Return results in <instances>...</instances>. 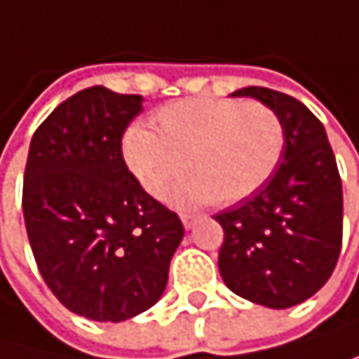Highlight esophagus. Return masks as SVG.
<instances>
[{
  "label": "esophagus",
  "mask_w": 359,
  "mask_h": 359,
  "mask_svg": "<svg viewBox=\"0 0 359 359\" xmlns=\"http://www.w3.org/2000/svg\"><path fill=\"white\" fill-rule=\"evenodd\" d=\"M181 221H183V225H185V229H194V225H196V217L194 215H181Z\"/></svg>",
  "instance_id": "34e87169"
}]
</instances>
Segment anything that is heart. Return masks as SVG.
Returning <instances> with one entry per match:
<instances>
[{"label": "heart", "instance_id": "heart-1", "mask_svg": "<svg viewBox=\"0 0 359 359\" xmlns=\"http://www.w3.org/2000/svg\"><path fill=\"white\" fill-rule=\"evenodd\" d=\"M285 132L264 104L221 97H191L163 106L155 130L130 125L121 140L127 170L151 198H163L172 183L174 202L204 206L234 204L255 194L278 165Z\"/></svg>", "mask_w": 359, "mask_h": 359}]
</instances>
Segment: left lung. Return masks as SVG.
<instances>
[{"label":"left lung","mask_w":359,"mask_h":359,"mask_svg":"<svg viewBox=\"0 0 359 359\" xmlns=\"http://www.w3.org/2000/svg\"><path fill=\"white\" fill-rule=\"evenodd\" d=\"M232 97L272 108L285 144L268 181L215 217L225 232L219 272L236 296L290 309L317 294L339 262L343 185L337 159L321 121L298 100L264 87H245Z\"/></svg>","instance_id":"1"}]
</instances>
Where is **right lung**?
I'll return each mask as SVG.
<instances>
[{
  "label": "right lung",
  "instance_id": "add662e5",
  "mask_svg": "<svg viewBox=\"0 0 359 359\" xmlns=\"http://www.w3.org/2000/svg\"><path fill=\"white\" fill-rule=\"evenodd\" d=\"M142 102L85 89L59 104L29 144L22 215L38 270L65 309L93 321L151 309L185 234L123 161L121 138Z\"/></svg>",
  "mask_w": 359,
  "mask_h": 359
}]
</instances>
